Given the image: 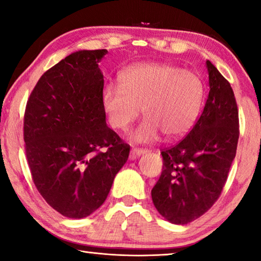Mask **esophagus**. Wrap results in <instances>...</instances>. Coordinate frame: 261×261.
<instances>
[{
    "mask_svg": "<svg viewBox=\"0 0 261 261\" xmlns=\"http://www.w3.org/2000/svg\"><path fill=\"white\" fill-rule=\"evenodd\" d=\"M147 153V149H144V148H132L131 149V153H130V156L131 159H136L137 156H140L143 155V154Z\"/></svg>",
    "mask_w": 261,
    "mask_h": 261,
    "instance_id": "esophagus-1",
    "label": "esophagus"
}]
</instances>
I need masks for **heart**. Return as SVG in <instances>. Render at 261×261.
Returning <instances> with one entry per match:
<instances>
[{"mask_svg": "<svg viewBox=\"0 0 261 261\" xmlns=\"http://www.w3.org/2000/svg\"><path fill=\"white\" fill-rule=\"evenodd\" d=\"M199 74L166 63H141L125 69L120 87L107 85L101 103L107 120L116 130H126L138 118L145 120L132 135L138 143L176 139L191 129L204 99Z\"/></svg>", "mask_w": 261, "mask_h": 261, "instance_id": "obj_1", "label": "heart"}]
</instances>
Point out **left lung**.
Returning <instances> with one entry per match:
<instances>
[{
    "label": "left lung",
    "instance_id": "8db88e82",
    "mask_svg": "<svg viewBox=\"0 0 261 261\" xmlns=\"http://www.w3.org/2000/svg\"><path fill=\"white\" fill-rule=\"evenodd\" d=\"M210 92L192 130L178 144L162 149L163 167L152 189L159 213L170 223L187 224L219 199L235 159L240 123L230 84L210 61Z\"/></svg>",
    "mask_w": 261,
    "mask_h": 261
}]
</instances>
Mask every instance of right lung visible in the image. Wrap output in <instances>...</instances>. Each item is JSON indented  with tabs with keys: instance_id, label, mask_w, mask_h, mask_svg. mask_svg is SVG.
Instances as JSON below:
<instances>
[{
	"instance_id": "1",
	"label": "right lung",
	"mask_w": 261,
	"mask_h": 261,
	"mask_svg": "<svg viewBox=\"0 0 261 261\" xmlns=\"http://www.w3.org/2000/svg\"><path fill=\"white\" fill-rule=\"evenodd\" d=\"M106 49L78 50L42 74L24 115L26 159L47 204L83 219L103 204L130 146L106 124Z\"/></svg>"
}]
</instances>
